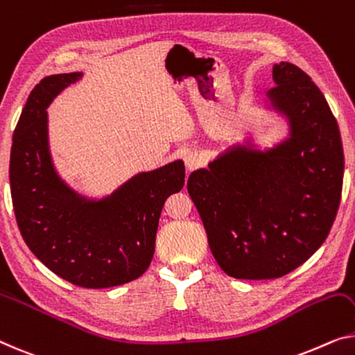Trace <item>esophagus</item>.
Returning <instances> with one entry per match:
<instances>
[{
	"label": "esophagus",
	"instance_id": "esophagus-1",
	"mask_svg": "<svg viewBox=\"0 0 355 355\" xmlns=\"http://www.w3.org/2000/svg\"><path fill=\"white\" fill-rule=\"evenodd\" d=\"M184 166H187L188 172H193L196 168L202 166V157H200L198 153H188V155L184 156Z\"/></svg>",
	"mask_w": 355,
	"mask_h": 355
}]
</instances>
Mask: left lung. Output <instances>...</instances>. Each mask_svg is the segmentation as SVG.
<instances>
[{"label": "left lung", "mask_w": 355, "mask_h": 355, "mask_svg": "<svg viewBox=\"0 0 355 355\" xmlns=\"http://www.w3.org/2000/svg\"><path fill=\"white\" fill-rule=\"evenodd\" d=\"M272 79L266 95L288 139L266 151L232 146L187 184L216 263L236 279L292 272L324 244L341 200L345 155L324 94L288 62Z\"/></svg>", "instance_id": "8db88e82"}]
</instances>
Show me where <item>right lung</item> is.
Returning <instances> with one entry per match:
<instances>
[{"label":"right lung","instance_id":"add662e5","mask_svg":"<svg viewBox=\"0 0 355 355\" xmlns=\"http://www.w3.org/2000/svg\"><path fill=\"white\" fill-rule=\"evenodd\" d=\"M81 76H46L30 92L12 137L10 196L20 234L42 264L78 287L107 288L150 266L164 202L183 188L184 164L141 172L100 200L73 191L51 159L46 108Z\"/></svg>","mask_w":355,"mask_h":355}]
</instances>
